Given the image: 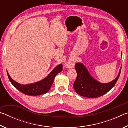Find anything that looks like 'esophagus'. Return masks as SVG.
I'll list each match as a JSON object with an SVG mask.
<instances>
[{
    "label": "esophagus",
    "mask_w": 128,
    "mask_h": 128,
    "mask_svg": "<svg viewBox=\"0 0 128 128\" xmlns=\"http://www.w3.org/2000/svg\"><path fill=\"white\" fill-rule=\"evenodd\" d=\"M74 63H75V62H72V61L68 62H66V63L65 64V67H66V68H67V69L73 68V67L74 66Z\"/></svg>",
    "instance_id": "34e87169"
}]
</instances>
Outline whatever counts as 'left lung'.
Masks as SVG:
<instances>
[{"label": "left lung", "instance_id": "1", "mask_svg": "<svg viewBox=\"0 0 128 128\" xmlns=\"http://www.w3.org/2000/svg\"><path fill=\"white\" fill-rule=\"evenodd\" d=\"M121 57H122L121 52ZM75 69L77 73L73 88L78 94L88 98H95L101 96L111 90L115 85L120 77L121 68L115 79L108 83L103 84L94 79L84 65L78 62Z\"/></svg>", "mask_w": 128, "mask_h": 128}]
</instances>
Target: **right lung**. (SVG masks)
Listing matches in <instances>:
<instances>
[{
  "instance_id": "add662e5",
  "label": "right lung",
  "mask_w": 128,
  "mask_h": 128,
  "mask_svg": "<svg viewBox=\"0 0 128 128\" xmlns=\"http://www.w3.org/2000/svg\"><path fill=\"white\" fill-rule=\"evenodd\" d=\"M62 70V65L60 64L55 67L44 79L35 83L26 84V85H22L14 81L10 77L7 71V72L10 82L17 90L25 95H30V96H37V95L44 94L48 92L52 85L55 76Z\"/></svg>"
}]
</instances>
